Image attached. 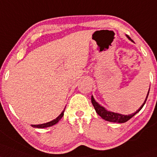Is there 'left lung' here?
Returning a JSON list of instances; mask_svg holds the SVG:
<instances>
[{
  "label": "left lung",
  "instance_id": "1",
  "mask_svg": "<svg viewBox=\"0 0 157 157\" xmlns=\"http://www.w3.org/2000/svg\"><path fill=\"white\" fill-rule=\"evenodd\" d=\"M126 36H127L128 39H129L132 41H133L131 39H130L129 36H128L127 35H126ZM149 90H150V88H149ZM149 90H148V94H147V97L145 98V100L144 101V103L141 105V107H140V108L137 109L135 113H132V114L130 115H122V114H120V113H113V112H110V111L107 110L105 107L101 106V105H99V104L95 101V99H94L93 96H91V102H92V105H93V106L94 107V109H95L96 112H97V114L99 115V116H101L104 120L107 121L114 122V123H125L127 121H129L130 118H132L135 114H137V113L143 108V107L144 106L145 101H146L147 98H148Z\"/></svg>",
  "mask_w": 157,
  "mask_h": 157
}]
</instances>
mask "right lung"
Listing matches in <instances>:
<instances>
[{
  "label": "right lung",
  "instance_id": "add662e5",
  "mask_svg": "<svg viewBox=\"0 0 157 157\" xmlns=\"http://www.w3.org/2000/svg\"><path fill=\"white\" fill-rule=\"evenodd\" d=\"M64 110H65V109H63V111L58 116L57 118H56V119L51 121L50 122H48V123H45V124H38V125H31V126H33V127H36V128H46V127H49V126H52L55 125V124H56L60 120V118H62V117L63 116V113H64Z\"/></svg>",
  "mask_w": 157,
  "mask_h": 157
}]
</instances>
